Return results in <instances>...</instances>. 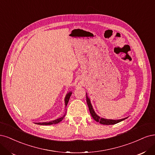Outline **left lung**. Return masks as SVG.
I'll use <instances>...</instances> for the list:
<instances>
[{"instance_id":"obj_1","label":"left lung","mask_w":155,"mask_h":155,"mask_svg":"<svg viewBox=\"0 0 155 155\" xmlns=\"http://www.w3.org/2000/svg\"><path fill=\"white\" fill-rule=\"evenodd\" d=\"M86 102L87 104V106L89 109V112L91 113V117L93 118V119L97 122H99L100 124H103V125H113V124H116L120 122H121L124 120L126 119L127 118H125L123 119H120V120H109V119H106V118H101L98 115L96 114V113L94 112V109L92 107V105L91 104V101L90 99L89 98V97L87 95L86 93Z\"/></svg>"}]
</instances>
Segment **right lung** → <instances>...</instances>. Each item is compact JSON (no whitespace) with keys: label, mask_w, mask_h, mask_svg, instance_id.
Listing matches in <instances>:
<instances>
[{"label":"right lung","mask_w":155,"mask_h":155,"mask_svg":"<svg viewBox=\"0 0 155 155\" xmlns=\"http://www.w3.org/2000/svg\"><path fill=\"white\" fill-rule=\"evenodd\" d=\"M71 94H72V92H71V91L69 92V93L66 94V97H65V100H64V101H65V105H66V106L68 105V102H69V98H70V97H71ZM65 115H66V114H65L63 117H61V118H58V119L54 120H51V121H50V122H42V123L38 122V123H36V124H38V125H51V124H56L59 123L60 122H61V121L62 120H63L64 117H65Z\"/></svg>","instance_id":"obj_1"}]
</instances>
